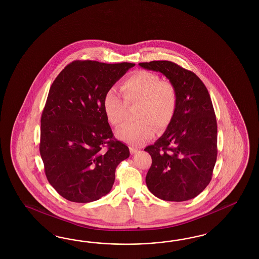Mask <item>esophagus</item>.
<instances>
[{
	"instance_id": "34e87169",
	"label": "esophagus",
	"mask_w": 259,
	"mask_h": 259,
	"mask_svg": "<svg viewBox=\"0 0 259 259\" xmlns=\"http://www.w3.org/2000/svg\"><path fill=\"white\" fill-rule=\"evenodd\" d=\"M139 151L138 148H136V147H133V146H130V152H131V154H135V153H137Z\"/></svg>"
}]
</instances>
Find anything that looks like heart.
<instances>
[{"label": "heart", "mask_w": 259, "mask_h": 259, "mask_svg": "<svg viewBox=\"0 0 259 259\" xmlns=\"http://www.w3.org/2000/svg\"><path fill=\"white\" fill-rule=\"evenodd\" d=\"M123 100L114 88L103 96L102 106L110 124L118 126L125 118L127 106L138 104L135 111L137 121L119 127L116 135L121 141L141 145L172 122L178 107V92L169 80L146 70L130 74L120 84Z\"/></svg>", "instance_id": "heart-1"}]
</instances>
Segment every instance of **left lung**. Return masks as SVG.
Wrapping results in <instances>:
<instances>
[{
	"instance_id": "8db88e82",
	"label": "left lung",
	"mask_w": 259,
	"mask_h": 259,
	"mask_svg": "<svg viewBox=\"0 0 259 259\" xmlns=\"http://www.w3.org/2000/svg\"><path fill=\"white\" fill-rule=\"evenodd\" d=\"M164 75L176 87L178 107L164 134L144 151L152 157L146 175L150 192L167 201L198 196L212 180L218 157V124L202 80L169 61L139 63Z\"/></svg>"
}]
</instances>
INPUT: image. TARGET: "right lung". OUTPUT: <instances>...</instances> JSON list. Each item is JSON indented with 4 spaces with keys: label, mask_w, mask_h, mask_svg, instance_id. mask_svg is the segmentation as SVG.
Segmentation results:
<instances>
[{
    "label": "right lung",
    "mask_w": 259,
    "mask_h": 259,
    "mask_svg": "<svg viewBox=\"0 0 259 259\" xmlns=\"http://www.w3.org/2000/svg\"><path fill=\"white\" fill-rule=\"evenodd\" d=\"M135 63L74 61L53 81L40 118L39 153L47 181L65 199L107 195L129 148L115 139L102 101Z\"/></svg>",
    "instance_id": "1"
}]
</instances>
